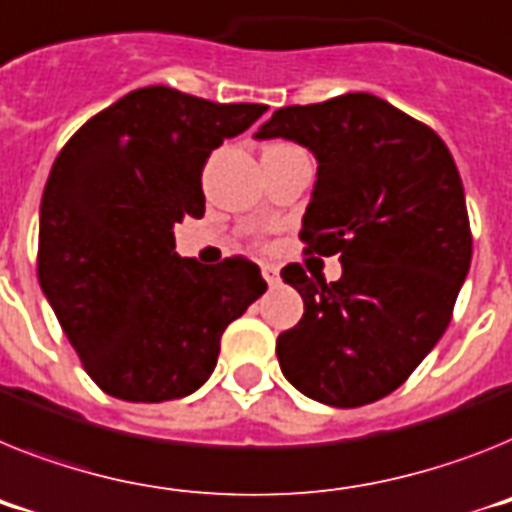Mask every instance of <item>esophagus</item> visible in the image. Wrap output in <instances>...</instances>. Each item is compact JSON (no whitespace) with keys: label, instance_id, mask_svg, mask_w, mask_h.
<instances>
[{"label":"esophagus","instance_id":"obj_1","mask_svg":"<svg viewBox=\"0 0 512 512\" xmlns=\"http://www.w3.org/2000/svg\"><path fill=\"white\" fill-rule=\"evenodd\" d=\"M263 276H265V281L270 283V286H278V283H281V273H278L276 265L265 263L263 265Z\"/></svg>","mask_w":512,"mask_h":512}]
</instances>
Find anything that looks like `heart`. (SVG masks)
<instances>
[{"label": "heart", "instance_id": "1", "mask_svg": "<svg viewBox=\"0 0 512 512\" xmlns=\"http://www.w3.org/2000/svg\"><path fill=\"white\" fill-rule=\"evenodd\" d=\"M276 145H281V143H276ZM268 148H273V145H268Z\"/></svg>", "mask_w": 512, "mask_h": 512}]
</instances>
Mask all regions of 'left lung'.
<instances>
[{"label":"left lung","mask_w":512,"mask_h":512,"mask_svg":"<svg viewBox=\"0 0 512 512\" xmlns=\"http://www.w3.org/2000/svg\"><path fill=\"white\" fill-rule=\"evenodd\" d=\"M255 137L315 153L299 239L304 255L343 265L330 283L302 263L281 270L304 299L276 341L283 375L336 409L380 401L435 349L471 265L458 166L432 127L369 93L283 106Z\"/></svg>","instance_id":"left-lung-1"}]
</instances>
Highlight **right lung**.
<instances>
[{"label":"right lung","instance_id":"obj_1","mask_svg":"<svg viewBox=\"0 0 512 512\" xmlns=\"http://www.w3.org/2000/svg\"><path fill=\"white\" fill-rule=\"evenodd\" d=\"M265 111L150 85L59 150L41 200L38 283L103 393L132 403L195 393L223 330L268 289L242 255L213 268L179 257L171 231L205 213L210 153Z\"/></svg>","mask_w":512,"mask_h":512}]
</instances>
